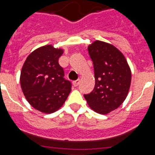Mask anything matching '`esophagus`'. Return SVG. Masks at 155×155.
Here are the masks:
<instances>
[{"label": "esophagus", "mask_w": 155, "mask_h": 155, "mask_svg": "<svg viewBox=\"0 0 155 155\" xmlns=\"http://www.w3.org/2000/svg\"><path fill=\"white\" fill-rule=\"evenodd\" d=\"M79 83H80V80H79V79H78V80H76V81H73V85L76 87V86L78 85Z\"/></svg>", "instance_id": "esophagus-1"}]
</instances>
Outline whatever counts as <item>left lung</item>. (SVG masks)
I'll return each mask as SVG.
<instances>
[{
	"label": "left lung",
	"instance_id": "obj_1",
	"mask_svg": "<svg viewBox=\"0 0 155 155\" xmlns=\"http://www.w3.org/2000/svg\"><path fill=\"white\" fill-rule=\"evenodd\" d=\"M87 50L94 65L95 85L84 97L94 112L107 114L127 98L131 82L130 69L123 53L113 45L97 40Z\"/></svg>",
	"mask_w": 155,
	"mask_h": 155
}]
</instances>
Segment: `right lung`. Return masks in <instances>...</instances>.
I'll list each match as a JSON object with an SVG mask.
<instances>
[{"label": "right lung", "mask_w": 155, "mask_h": 155, "mask_svg": "<svg viewBox=\"0 0 155 155\" xmlns=\"http://www.w3.org/2000/svg\"><path fill=\"white\" fill-rule=\"evenodd\" d=\"M61 49L46 45L34 50L24 63L20 76L21 90L30 105L45 113L58 110L71 91L59 64Z\"/></svg>", "instance_id": "obj_1"}]
</instances>
